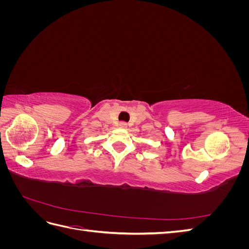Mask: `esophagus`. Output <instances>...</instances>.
<instances>
[{"instance_id":"esophagus-1","label":"esophagus","mask_w":249,"mask_h":249,"mask_svg":"<svg viewBox=\"0 0 249 249\" xmlns=\"http://www.w3.org/2000/svg\"><path fill=\"white\" fill-rule=\"evenodd\" d=\"M118 126H119V127H123V129H125V127L127 126V124H126V123H124V122H120V123L118 124Z\"/></svg>"}]
</instances>
